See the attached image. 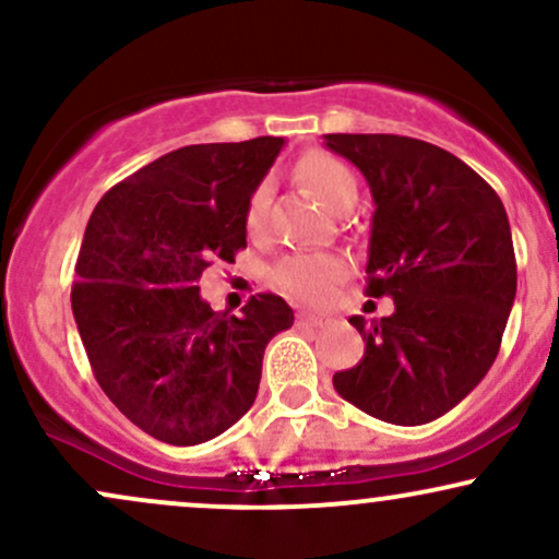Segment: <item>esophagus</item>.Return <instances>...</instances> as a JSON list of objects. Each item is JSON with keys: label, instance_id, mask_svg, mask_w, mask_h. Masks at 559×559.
I'll return each instance as SVG.
<instances>
[{"label": "esophagus", "instance_id": "obj_1", "mask_svg": "<svg viewBox=\"0 0 559 559\" xmlns=\"http://www.w3.org/2000/svg\"><path fill=\"white\" fill-rule=\"evenodd\" d=\"M329 323V318L325 316H307V312H301L297 318V325L299 329H320V325Z\"/></svg>", "mask_w": 559, "mask_h": 559}]
</instances>
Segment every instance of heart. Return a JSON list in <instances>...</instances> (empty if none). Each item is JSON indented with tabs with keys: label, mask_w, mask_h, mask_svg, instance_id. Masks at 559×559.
<instances>
[{
	"label": "heart",
	"mask_w": 559,
	"mask_h": 559,
	"mask_svg": "<svg viewBox=\"0 0 559 559\" xmlns=\"http://www.w3.org/2000/svg\"><path fill=\"white\" fill-rule=\"evenodd\" d=\"M297 178L329 210H338L346 199H357L355 173L344 159L329 152H307L297 165ZM267 210H271L267 186H258L243 213V226L249 236L265 234ZM346 273H349V265L336 254H288L275 267V284L284 288L288 297L307 301V305H323L338 292Z\"/></svg>",
	"instance_id": "1"
}]
</instances>
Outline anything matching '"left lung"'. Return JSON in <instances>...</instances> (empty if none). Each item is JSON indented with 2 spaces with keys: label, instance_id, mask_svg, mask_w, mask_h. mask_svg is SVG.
<instances>
[{
  "label": "left lung",
  "instance_id": "left-lung-1",
  "mask_svg": "<svg viewBox=\"0 0 559 559\" xmlns=\"http://www.w3.org/2000/svg\"><path fill=\"white\" fill-rule=\"evenodd\" d=\"M373 191L368 297L394 312L349 323L362 360L333 386L362 413L423 426L463 402L497 360L518 288L502 199L476 170L428 141L394 133H325Z\"/></svg>",
  "mask_w": 559,
  "mask_h": 559
}]
</instances>
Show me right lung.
<instances>
[{
    "instance_id": "right-lung-1",
    "label": "right lung",
    "mask_w": 559,
    "mask_h": 559,
    "mask_svg": "<svg viewBox=\"0 0 559 559\" xmlns=\"http://www.w3.org/2000/svg\"><path fill=\"white\" fill-rule=\"evenodd\" d=\"M281 146H181L115 183L88 217L70 292L83 349L115 407L165 444L234 426L258 396L267 342L294 323L278 294L228 316L197 286L247 247V202Z\"/></svg>"
}]
</instances>
